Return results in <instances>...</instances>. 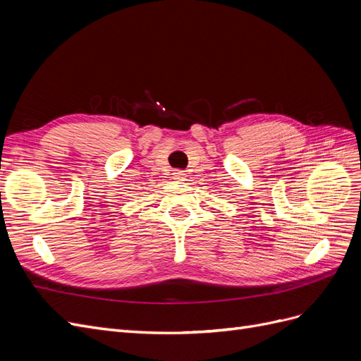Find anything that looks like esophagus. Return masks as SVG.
I'll return each instance as SVG.
<instances>
[{"instance_id": "34e87169", "label": "esophagus", "mask_w": 361, "mask_h": 361, "mask_svg": "<svg viewBox=\"0 0 361 361\" xmlns=\"http://www.w3.org/2000/svg\"><path fill=\"white\" fill-rule=\"evenodd\" d=\"M173 179H176V180H185V179H187V174H185L182 170H174Z\"/></svg>"}]
</instances>
